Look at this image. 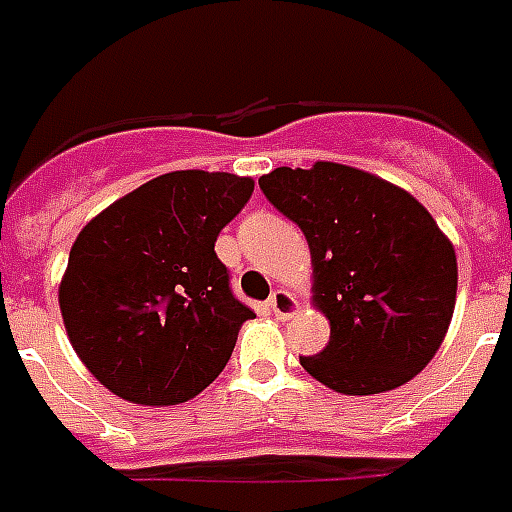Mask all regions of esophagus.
<instances>
[{"label":"esophagus","instance_id":"esophagus-1","mask_svg":"<svg viewBox=\"0 0 512 512\" xmlns=\"http://www.w3.org/2000/svg\"><path fill=\"white\" fill-rule=\"evenodd\" d=\"M270 310L278 315L280 321H286V318L299 313V302L294 299V294H288L286 288H278L270 297Z\"/></svg>","mask_w":512,"mask_h":512}]
</instances>
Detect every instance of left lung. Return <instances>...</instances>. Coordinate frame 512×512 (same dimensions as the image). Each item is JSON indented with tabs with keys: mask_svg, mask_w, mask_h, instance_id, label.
Instances as JSON below:
<instances>
[{
	"mask_svg": "<svg viewBox=\"0 0 512 512\" xmlns=\"http://www.w3.org/2000/svg\"><path fill=\"white\" fill-rule=\"evenodd\" d=\"M264 197L305 232L313 305L329 345L299 356L315 380L370 397L405 386L434 359L456 305V251L405 188L334 161L261 175Z\"/></svg>",
	"mask_w": 512,
	"mask_h": 512,
	"instance_id": "obj_1",
	"label": "left lung"
}]
</instances>
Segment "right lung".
I'll return each mask as SVG.
<instances>
[{"mask_svg": "<svg viewBox=\"0 0 512 512\" xmlns=\"http://www.w3.org/2000/svg\"><path fill=\"white\" fill-rule=\"evenodd\" d=\"M251 194V178L178 169L80 229L59 286L61 318L115 397L180 405L224 372L253 310L232 294L215 240Z\"/></svg>", "mask_w": 512, "mask_h": 512, "instance_id": "add662e5", "label": "right lung"}]
</instances>
